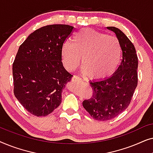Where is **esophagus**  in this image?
Returning a JSON list of instances; mask_svg holds the SVG:
<instances>
[{"instance_id": "obj_1", "label": "esophagus", "mask_w": 153, "mask_h": 153, "mask_svg": "<svg viewBox=\"0 0 153 153\" xmlns=\"http://www.w3.org/2000/svg\"><path fill=\"white\" fill-rule=\"evenodd\" d=\"M72 79L73 80H75V81H81L82 79H81V77H79L78 76H76V75H74L72 77Z\"/></svg>"}]
</instances>
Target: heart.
I'll list each match as a JSON object with an SVG mask.
<instances>
[{"label":"heart","instance_id":"1","mask_svg":"<svg viewBox=\"0 0 153 153\" xmlns=\"http://www.w3.org/2000/svg\"><path fill=\"white\" fill-rule=\"evenodd\" d=\"M61 47L63 65L72 72L82 62L83 72L92 79H104L114 74L122 58L123 50L116 37L91 28H83Z\"/></svg>","mask_w":153,"mask_h":153}]
</instances>
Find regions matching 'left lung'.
<instances>
[{
	"label": "left lung",
	"mask_w": 153,
	"mask_h": 153,
	"mask_svg": "<svg viewBox=\"0 0 153 153\" xmlns=\"http://www.w3.org/2000/svg\"><path fill=\"white\" fill-rule=\"evenodd\" d=\"M106 28L115 33L120 42L123 58L111 76L90 82L93 95L83 102V106L92 118L100 121L114 118L126 109L138 84V58L134 46L120 29Z\"/></svg>",
	"instance_id": "1"
}]
</instances>
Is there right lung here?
<instances>
[{"label":"right lung","mask_w":153,"mask_h":153,"mask_svg":"<svg viewBox=\"0 0 153 153\" xmlns=\"http://www.w3.org/2000/svg\"><path fill=\"white\" fill-rule=\"evenodd\" d=\"M73 30L69 25H47L19 48L12 65L14 94L35 116H48L61 103L62 88L72 76L62 65L61 47Z\"/></svg>","instance_id":"1"}]
</instances>
